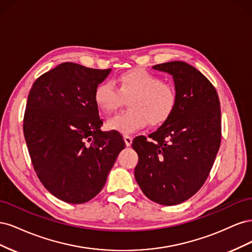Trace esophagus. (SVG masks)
<instances>
[{
    "label": "esophagus",
    "instance_id": "34e87169",
    "mask_svg": "<svg viewBox=\"0 0 252 252\" xmlns=\"http://www.w3.org/2000/svg\"><path fill=\"white\" fill-rule=\"evenodd\" d=\"M124 140L127 146H130L131 143H132V136L129 135V134H124Z\"/></svg>",
    "mask_w": 252,
    "mask_h": 252
}]
</instances>
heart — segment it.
Returning a JSON list of instances; mask_svg holds the SVG:
<instances>
[{"label": "heart", "mask_w": 252, "mask_h": 252, "mask_svg": "<svg viewBox=\"0 0 252 252\" xmlns=\"http://www.w3.org/2000/svg\"><path fill=\"white\" fill-rule=\"evenodd\" d=\"M111 82L97 84L94 98L105 114L119 110L128 101L129 109L109 120L108 127L130 133L144 127L161 125L168 120L178 104V93L173 84L163 81L158 74L144 69L123 72Z\"/></svg>", "instance_id": "obj_1"}]
</instances>
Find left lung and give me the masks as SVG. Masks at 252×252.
Instances as JSON below:
<instances>
[{"label": "left lung", "mask_w": 252, "mask_h": 252, "mask_svg": "<svg viewBox=\"0 0 252 252\" xmlns=\"http://www.w3.org/2000/svg\"><path fill=\"white\" fill-rule=\"evenodd\" d=\"M154 68L172 74L178 104L148 139L132 141L139 156L134 178L149 200L172 206L195 194L208 178L222 138L220 100L215 86L191 65L173 61Z\"/></svg>", "instance_id": "obj_1"}]
</instances>
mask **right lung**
<instances>
[{"label": "right lung", "instance_id": "1", "mask_svg": "<svg viewBox=\"0 0 252 252\" xmlns=\"http://www.w3.org/2000/svg\"><path fill=\"white\" fill-rule=\"evenodd\" d=\"M109 72L65 62L43 73L29 91L23 130L33 169L66 203L94 199L126 146L119 131L100 130L94 94Z\"/></svg>", "mask_w": 252, "mask_h": 252}]
</instances>
